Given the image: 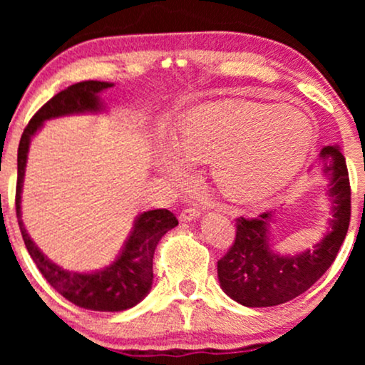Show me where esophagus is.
<instances>
[{
  "label": "esophagus",
  "mask_w": 365,
  "mask_h": 365,
  "mask_svg": "<svg viewBox=\"0 0 365 365\" xmlns=\"http://www.w3.org/2000/svg\"><path fill=\"white\" fill-rule=\"evenodd\" d=\"M199 216H201V211L196 207H187L184 209V211L179 214V221L186 222V221H192V219H197Z\"/></svg>",
  "instance_id": "34e87169"
}]
</instances>
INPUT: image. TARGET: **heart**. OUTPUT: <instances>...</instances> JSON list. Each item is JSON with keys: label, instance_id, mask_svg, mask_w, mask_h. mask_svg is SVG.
<instances>
[{"label": "heart", "instance_id": "1", "mask_svg": "<svg viewBox=\"0 0 365 365\" xmlns=\"http://www.w3.org/2000/svg\"><path fill=\"white\" fill-rule=\"evenodd\" d=\"M314 141L311 118L299 108L211 103L189 113L174 134L161 168L174 181L191 161H209L214 186L239 206L266 204L296 176Z\"/></svg>", "mask_w": 365, "mask_h": 365}]
</instances>
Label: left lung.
Returning <instances> with one entry per match:
<instances>
[{
  "label": "left lung",
  "instance_id": "obj_1",
  "mask_svg": "<svg viewBox=\"0 0 365 365\" xmlns=\"http://www.w3.org/2000/svg\"><path fill=\"white\" fill-rule=\"evenodd\" d=\"M319 158L324 176L329 178L332 217L327 232L312 249L294 256L274 251L269 227L276 212L236 219V239L217 261V279L222 291L242 306L271 307L292 301L312 287L336 259L351 222V184L341 149L324 146Z\"/></svg>",
  "mask_w": 365,
  "mask_h": 365
}]
</instances>
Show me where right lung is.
Wrapping results in <instances>:
<instances>
[{
  "label": "right lung",
  "mask_w": 365,
  "mask_h": 365,
  "mask_svg": "<svg viewBox=\"0 0 365 365\" xmlns=\"http://www.w3.org/2000/svg\"><path fill=\"white\" fill-rule=\"evenodd\" d=\"M113 88V83L83 81L53 96L31 118L24 129L18 148L16 216L21 236L29 256L44 279L74 306L99 312H119L131 309L143 301L153 286V257L158 242L168 231L178 226V219L168 209L141 212L134 219L133 231L124 242L119 256L109 266L91 272H74L59 267L29 236L21 219V192L26 171L29 143L48 119L69 114L103 113L104 104L99 94Z\"/></svg>",
  "instance_id": "obj_1"
}]
</instances>
